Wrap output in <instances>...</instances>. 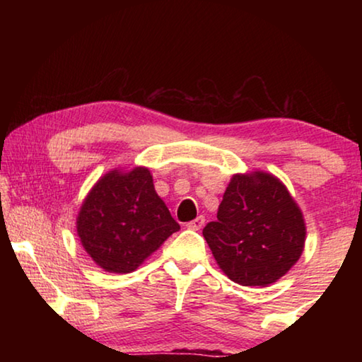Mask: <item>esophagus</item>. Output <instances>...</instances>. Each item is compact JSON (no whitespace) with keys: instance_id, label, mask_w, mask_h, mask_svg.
Returning <instances> with one entry per match:
<instances>
[{"instance_id":"obj_1","label":"esophagus","mask_w":362,"mask_h":362,"mask_svg":"<svg viewBox=\"0 0 362 362\" xmlns=\"http://www.w3.org/2000/svg\"><path fill=\"white\" fill-rule=\"evenodd\" d=\"M204 223H206V218H204L203 216H199V217H196L194 220H192V222H189L187 226H188L189 230H194V231H198V230L203 228Z\"/></svg>"}]
</instances>
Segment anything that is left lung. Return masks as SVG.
<instances>
[{
  "label": "left lung",
  "mask_w": 362,
  "mask_h": 362,
  "mask_svg": "<svg viewBox=\"0 0 362 362\" xmlns=\"http://www.w3.org/2000/svg\"><path fill=\"white\" fill-rule=\"evenodd\" d=\"M203 236L231 281L265 287L296 265L305 247L306 226L284 183L255 170L231 177L217 220L204 226Z\"/></svg>",
  "instance_id": "left-lung-1"
}]
</instances>
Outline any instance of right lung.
I'll use <instances>...</instances> for the list:
<instances>
[{"instance_id": "obj_1", "label": "right lung", "mask_w": 362, "mask_h": 362, "mask_svg": "<svg viewBox=\"0 0 362 362\" xmlns=\"http://www.w3.org/2000/svg\"><path fill=\"white\" fill-rule=\"evenodd\" d=\"M86 252L108 273H131L180 230L146 168L100 177L76 217Z\"/></svg>"}]
</instances>
